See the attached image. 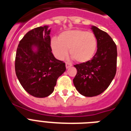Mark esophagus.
<instances>
[{
	"instance_id": "obj_1",
	"label": "esophagus",
	"mask_w": 131,
	"mask_h": 131,
	"mask_svg": "<svg viewBox=\"0 0 131 131\" xmlns=\"http://www.w3.org/2000/svg\"><path fill=\"white\" fill-rule=\"evenodd\" d=\"M71 66H72V64H71V63H70L68 62L66 63V68H70Z\"/></svg>"
}]
</instances>
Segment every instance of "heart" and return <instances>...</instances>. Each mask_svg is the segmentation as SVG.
I'll return each mask as SVG.
<instances>
[{
	"instance_id": "obj_1",
	"label": "heart",
	"mask_w": 131,
	"mask_h": 131,
	"mask_svg": "<svg viewBox=\"0 0 131 131\" xmlns=\"http://www.w3.org/2000/svg\"><path fill=\"white\" fill-rule=\"evenodd\" d=\"M53 51L59 59L70 54L76 61L86 62L93 57L97 48V40L93 33L83 30H69L61 33L59 38L51 40Z\"/></svg>"
}]
</instances>
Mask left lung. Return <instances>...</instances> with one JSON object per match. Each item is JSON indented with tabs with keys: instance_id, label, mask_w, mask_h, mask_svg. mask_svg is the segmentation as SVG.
<instances>
[{
	"instance_id": "1",
	"label": "left lung",
	"mask_w": 131,
	"mask_h": 131,
	"mask_svg": "<svg viewBox=\"0 0 131 131\" xmlns=\"http://www.w3.org/2000/svg\"><path fill=\"white\" fill-rule=\"evenodd\" d=\"M92 30L97 38V52L91 60L74 66L77 73L73 82L76 90L85 97L102 93L116 73V45L107 32L95 26Z\"/></svg>"
}]
</instances>
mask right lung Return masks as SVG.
<instances>
[{"instance_id":"1","label":"right lung","mask_w":131,"mask_h":131,"mask_svg":"<svg viewBox=\"0 0 131 131\" xmlns=\"http://www.w3.org/2000/svg\"><path fill=\"white\" fill-rule=\"evenodd\" d=\"M51 30L48 26L30 30L17 49L15 69L24 89L36 97H46L54 91L57 78L66 71V64L54 57L51 47ZM37 47V51L32 50Z\"/></svg>"}]
</instances>
